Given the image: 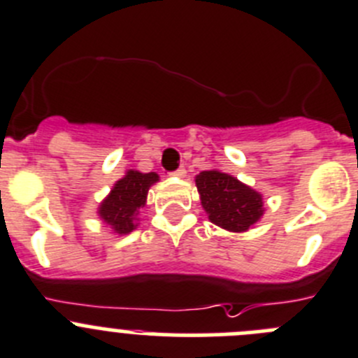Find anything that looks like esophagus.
Here are the masks:
<instances>
[{"instance_id":"34e87169","label":"esophagus","mask_w":358,"mask_h":358,"mask_svg":"<svg viewBox=\"0 0 358 358\" xmlns=\"http://www.w3.org/2000/svg\"><path fill=\"white\" fill-rule=\"evenodd\" d=\"M185 169H183V168H178V169H176V171H173L171 173V175L173 176H178V178H183V176H185Z\"/></svg>"}]
</instances>
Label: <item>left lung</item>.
<instances>
[{"label": "left lung", "instance_id": "1", "mask_svg": "<svg viewBox=\"0 0 358 358\" xmlns=\"http://www.w3.org/2000/svg\"><path fill=\"white\" fill-rule=\"evenodd\" d=\"M203 208L213 224L228 231H247L263 215L262 194L231 175L203 171L196 176Z\"/></svg>", "mask_w": 358, "mask_h": 358}]
</instances>
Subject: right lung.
Wrapping results in <instances>:
<instances>
[{
    "label": "right lung",
    "mask_w": 358,
    "mask_h": 358,
    "mask_svg": "<svg viewBox=\"0 0 358 358\" xmlns=\"http://www.w3.org/2000/svg\"><path fill=\"white\" fill-rule=\"evenodd\" d=\"M159 180L155 173L129 171L115 183L111 194L103 199L99 213L103 222L113 226L116 233L125 235L136 228V217L145 206L150 185Z\"/></svg>",
    "instance_id": "right-lung-1"
}]
</instances>
